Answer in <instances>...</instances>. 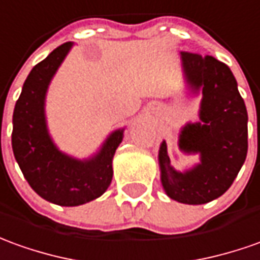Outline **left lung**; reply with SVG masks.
<instances>
[{
    "label": "left lung",
    "instance_id": "obj_1",
    "mask_svg": "<svg viewBox=\"0 0 260 260\" xmlns=\"http://www.w3.org/2000/svg\"><path fill=\"white\" fill-rule=\"evenodd\" d=\"M184 79L194 94L201 91L199 122H188L179 136L181 152L199 153L200 163L186 172L170 165L168 145L159 149L160 180L172 200L206 204L231 187L248 153V112L237 80L212 56L181 52Z\"/></svg>",
    "mask_w": 260,
    "mask_h": 260
}]
</instances>
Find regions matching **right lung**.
Segmentation results:
<instances>
[{
    "label": "right lung",
    "instance_id": "1",
    "mask_svg": "<svg viewBox=\"0 0 260 260\" xmlns=\"http://www.w3.org/2000/svg\"><path fill=\"white\" fill-rule=\"evenodd\" d=\"M72 46L73 42L63 43L30 70L12 115V150L23 177L42 199L63 207L81 206L105 193L112 180V157L124 138V129L114 131L84 160L63 153L52 141L45 100Z\"/></svg>",
    "mask_w": 260,
    "mask_h": 260
}]
</instances>
